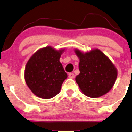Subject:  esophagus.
<instances>
[{"label":"esophagus","mask_w":132,"mask_h":132,"mask_svg":"<svg viewBox=\"0 0 132 132\" xmlns=\"http://www.w3.org/2000/svg\"><path fill=\"white\" fill-rule=\"evenodd\" d=\"M68 77L70 78H74L75 75L73 73H70L68 74Z\"/></svg>","instance_id":"34e87169"}]
</instances>
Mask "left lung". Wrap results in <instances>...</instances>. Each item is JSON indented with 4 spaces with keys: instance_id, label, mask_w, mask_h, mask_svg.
I'll list each match as a JSON object with an SVG mask.
<instances>
[{
    "instance_id": "left-lung-1",
    "label": "left lung",
    "mask_w": 132,
    "mask_h": 132,
    "mask_svg": "<svg viewBox=\"0 0 132 132\" xmlns=\"http://www.w3.org/2000/svg\"><path fill=\"white\" fill-rule=\"evenodd\" d=\"M75 52L80 60V73L75 80L82 93L93 98L107 94L118 76V70L110 59L98 48L86 53L75 49Z\"/></svg>"
}]
</instances>
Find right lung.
Segmentation results:
<instances>
[{"mask_svg":"<svg viewBox=\"0 0 132 132\" xmlns=\"http://www.w3.org/2000/svg\"><path fill=\"white\" fill-rule=\"evenodd\" d=\"M64 49L50 46L39 49L29 59L25 68V80L36 96L50 99L59 93L68 75L59 59Z\"/></svg>","mask_w":132,"mask_h":132,"instance_id":"add662e5","label":"right lung"}]
</instances>
